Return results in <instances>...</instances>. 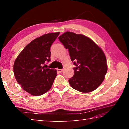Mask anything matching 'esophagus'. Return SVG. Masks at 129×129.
<instances>
[{"mask_svg": "<svg viewBox=\"0 0 129 129\" xmlns=\"http://www.w3.org/2000/svg\"><path fill=\"white\" fill-rule=\"evenodd\" d=\"M57 72H59V73H62L63 72L62 69H57Z\"/></svg>", "mask_w": 129, "mask_h": 129, "instance_id": "obj_1", "label": "esophagus"}]
</instances>
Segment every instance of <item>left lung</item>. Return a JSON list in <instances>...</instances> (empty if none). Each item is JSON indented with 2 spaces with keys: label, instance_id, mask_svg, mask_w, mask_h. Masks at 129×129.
I'll use <instances>...</instances> for the list:
<instances>
[{
  "label": "left lung",
  "instance_id": "left-lung-1",
  "mask_svg": "<svg viewBox=\"0 0 129 129\" xmlns=\"http://www.w3.org/2000/svg\"><path fill=\"white\" fill-rule=\"evenodd\" d=\"M68 49L71 60L74 61V76L70 85L78 91H94L103 83L108 70L104 51L94 41L81 34L67 31L58 38Z\"/></svg>",
  "mask_w": 129,
  "mask_h": 129
}]
</instances>
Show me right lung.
<instances>
[{"label": "right lung", "mask_w": 129, "mask_h": 129, "mask_svg": "<svg viewBox=\"0 0 129 129\" xmlns=\"http://www.w3.org/2000/svg\"><path fill=\"white\" fill-rule=\"evenodd\" d=\"M60 32L50 33L35 38L28 44L14 63L16 81L27 92L33 96L44 94L53 85L57 75L56 69L44 68L50 60V46Z\"/></svg>", "instance_id": "add662e5"}]
</instances>
